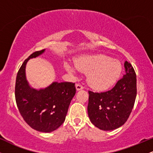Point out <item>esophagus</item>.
I'll list each match as a JSON object with an SVG mask.
<instances>
[{
  "instance_id": "34e87169",
  "label": "esophagus",
  "mask_w": 153,
  "mask_h": 153,
  "mask_svg": "<svg viewBox=\"0 0 153 153\" xmlns=\"http://www.w3.org/2000/svg\"><path fill=\"white\" fill-rule=\"evenodd\" d=\"M76 89H77V91L82 90V89H83V86H82L81 84L78 83V84H76Z\"/></svg>"
}]
</instances>
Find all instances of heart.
Segmentation results:
<instances>
[{
  "label": "heart",
  "mask_w": 153,
  "mask_h": 153,
  "mask_svg": "<svg viewBox=\"0 0 153 153\" xmlns=\"http://www.w3.org/2000/svg\"><path fill=\"white\" fill-rule=\"evenodd\" d=\"M75 65L65 64V68L72 74H75L78 71L88 73V82L97 90L112 86L122 73L120 62L104 54L81 56L75 59Z\"/></svg>",
  "instance_id": "b5f03b06"
}]
</instances>
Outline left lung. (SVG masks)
<instances>
[{
    "label": "left lung",
    "instance_id": "8db88e82",
    "mask_svg": "<svg viewBox=\"0 0 153 153\" xmlns=\"http://www.w3.org/2000/svg\"><path fill=\"white\" fill-rule=\"evenodd\" d=\"M125 75L114 87L105 92L88 91V114L91 123L105 131L120 127L129 118L137 96L136 73L131 65L124 62Z\"/></svg>",
    "mask_w": 153,
    "mask_h": 153
}]
</instances>
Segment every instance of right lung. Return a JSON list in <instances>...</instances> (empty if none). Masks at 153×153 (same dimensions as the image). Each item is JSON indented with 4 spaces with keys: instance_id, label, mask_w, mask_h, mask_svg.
I'll use <instances>...</instances> for the list:
<instances>
[{
    "instance_id": "1",
    "label": "right lung",
    "mask_w": 153,
    "mask_h": 153,
    "mask_svg": "<svg viewBox=\"0 0 153 153\" xmlns=\"http://www.w3.org/2000/svg\"><path fill=\"white\" fill-rule=\"evenodd\" d=\"M45 50L36 51L24 60L17 73L15 98L19 112L32 129L51 132L65 122L71 100L76 93L75 83L54 82L45 89L36 90L29 86L25 68L28 60L36 57Z\"/></svg>"
}]
</instances>
